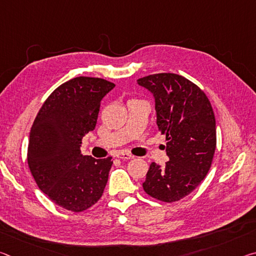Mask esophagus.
<instances>
[{
	"instance_id": "obj_1",
	"label": "esophagus",
	"mask_w": 256,
	"mask_h": 256,
	"mask_svg": "<svg viewBox=\"0 0 256 256\" xmlns=\"http://www.w3.org/2000/svg\"><path fill=\"white\" fill-rule=\"evenodd\" d=\"M116 157L118 158H120V159H123V160H128V159H133L134 157L132 154H128V152H120L118 156H116Z\"/></svg>"
}]
</instances>
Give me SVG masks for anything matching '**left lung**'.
<instances>
[{
    "label": "left lung",
    "mask_w": 256,
    "mask_h": 256,
    "mask_svg": "<svg viewBox=\"0 0 256 256\" xmlns=\"http://www.w3.org/2000/svg\"><path fill=\"white\" fill-rule=\"evenodd\" d=\"M154 94L157 125L166 136L164 166L150 164L142 186L164 202L188 196L204 180L216 151V118L206 94L175 73H158L138 80Z\"/></svg>",
    "instance_id": "obj_1"
}]
</instances>
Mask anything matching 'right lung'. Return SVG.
Here are the masks:
<instances>
[{"label":"right lung","mask_w":256,"mask_h":256,"mask_svg":"<svg viewBox=\"0 0 256 256\" xmlns=\"http://www.w3.org/2000/svg\"><path fill=\"white\" fill-rule=\"evenodd\" d=\"M100 78L78 76L58 86L30 130L28 164L38 188L63 209L81 212L102 198L112 157L82 156V138L96 126L102 99L114 88Z\"/></svg>","instance_id":"1"}]
</instances>
